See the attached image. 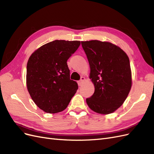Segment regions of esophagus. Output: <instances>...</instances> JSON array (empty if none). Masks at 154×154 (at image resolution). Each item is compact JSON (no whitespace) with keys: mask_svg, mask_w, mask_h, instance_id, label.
Instances as JSON below:
<instances>
[{"mask_svg":"<svg viewBox=\"0 0 154 154\" xmlns=\"http://www.w3.org/2000/svg\"><path fill=\"white\" fill-rule=\"evenodd\" d=\"M85 78L84 77H81V80L79 81H78V85L79 86H81L82 85L83 81H85Z\"/></svg>","mask_w":154,"mask_h":154,"instance_id":"34e87169","label":"esophagus"}]
</instances>
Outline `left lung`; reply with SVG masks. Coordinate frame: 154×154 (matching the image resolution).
<instances>
[{
	"instance_id": "obj_1",
	"label": "left lung",
	"mask_w": 154,
	"mask_h": 154,
	"mask_svg": "<svg viewBox=\"0 0 154 154\" xmlns=\"http://www.w3.org/2000/svg\"><path fill=\"white\" fill-rule=\"evenodd\" d=\"M90 66L94 94L86 99L92 110L109 114L123 104L131 86L130 60L113 44L94 40L81 42Z\"/></svg>"
}]
</instances>
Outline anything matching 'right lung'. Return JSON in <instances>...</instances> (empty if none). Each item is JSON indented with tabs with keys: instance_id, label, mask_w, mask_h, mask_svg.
Returning <instances> with one entry per match:
<instances>
[{
	"instance_id": "right-lung-1",
	"label": "right lung",
	"mask_w": 154,
	"mask_h": 154,
	"mask_svg": "<svg viewBox=\"0 0 154 154\" xmlns=\"http://www.w3.org/2000/svg\"><path fill=\"white\" fill-rule=\"evenodd\" d=\"M80 41L55 40L39 48L30 56L26 66V85L37 106L49 113L67 108L78 89L70 79L67 60Z\"/></svg>"
}]
</instances>
